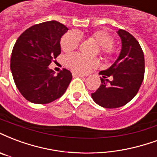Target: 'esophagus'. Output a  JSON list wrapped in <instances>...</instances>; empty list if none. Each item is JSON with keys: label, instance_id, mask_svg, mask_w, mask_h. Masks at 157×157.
I'll return each instance as SVG.
<instances>
[{"label": "esophagus", "instance_id": "esophagus-1", "mask_svg": "<svg viewBox=\"0 0 157 157\" xmlns=\"http://www.w3.org/2000/svg\"><path fill=\"white\" fill-rule=\"evenodd\" d=\"M72 75L74 76V77H75V76H80V77H84V76H86V75H84V74H81V73H77V72H73Z\"/></svg>", "mask_w": 157, "mask_h": 157}]
</instances>
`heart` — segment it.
I'll return each instance as SVG.
<instances>
[{
  "instance_id": "1",
  "label": "heart",
  "mask_w": 157,
  "mask_h": 157,
  "mask_svg": "<svg viewBox=\"0 0 157 157\" xmlns=\"http://www.w3.org/2000/svg\"><path fill=\"white\" fill-rule=\"evenodd\" d=\"M90 38L100 46V52L105 58L113 57L117 52L113 42L114 39L107 31L99 30L92 32ZM81 36L75 31H68L64 35L61 40V47L62 51L67 53L75 51L80 45ZM67 66L73 71L79 72H86L91 68L98 67L99 61L96 58H90L75 53L67 57Z\"/></svg>"
}]
</instances>
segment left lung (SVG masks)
Instances as JSON below:
<instances>
[{
    "label": "left lung",
    "instance_id": "1",
    "mask_svg": "<svg viewBox=\"0 0 157 157\" xmlns=\"http://www.w3.org/2000/svg\"><path fill=\"white\" fill-rule=\"evenodd\" d=\"M121 39V51L114 64L100 75L101 84L91 97L105 108H118L132 101L140 89L145 73L143 51L137 40L128 31H117ZM113 78L109 81L107 78Z\"/></svg>",
    "mask_w": 157,
    "mask_h": 157
}]
</instances>
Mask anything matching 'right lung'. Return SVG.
<instances>
[{"instance_id":"right-lung-1","label":"right lung","mask_w":157,"mask_h":157,"mask_svg":"<svg viewBox=\"0 0 157 157\" xmlns=\"http://www.w3.org/2000/svg\"><path fill=\"white\" fill-rule=\"evenodd\" d=\"M66 25L50 21L31 26L17 39L10 58V71L21 94L35 104H47L67 90L72 75L63 69L56 75L49 69L61 54V36Z\"/></svg>"}]
</instances>
